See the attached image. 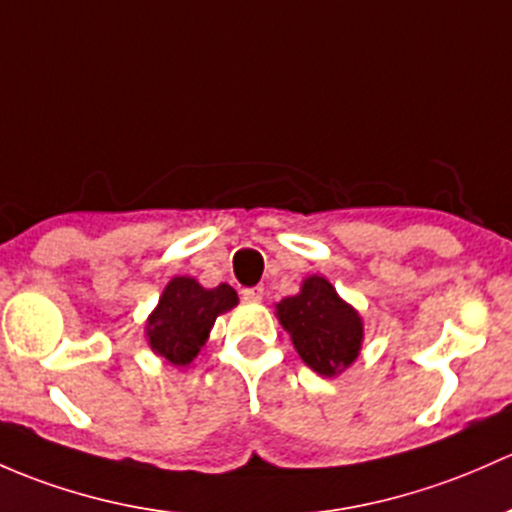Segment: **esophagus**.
Listing matches in <instances>:
<instances>
[{
    "instance_id": "obj_1",
    "label": "esophagus",
    "mask_w": 512,
    "mask_h": 512,
    "mask_svg": "<svg viewBox=\"0 0 512 512\" xmlns=\"http://www.w3.org/2000/svg\"><path fill=\"white\" fill-rule=\"evenodd\" d=\"M242 299L245 301H260L262 297H265V289L262 287H247V289H242Z\"/></svg>"
}]
</instances>
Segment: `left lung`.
<instances>
[{"label": "left lung", "mask_w": 512, "mask_h": 512, "mask_svg": "<svg viewBox=\"0 0 512 512\" xmlns=\"http://www.w3.org/2000/svg\"><path fill=\"white\" fill-rule=\"evenodd\" d=\"M277 314L301 360L319 375L331 378L358 358L363 321L324 277L306 279L297 297L279 301Z\"/></svg>", "instance_id": "left-lung-1"}]
</instances>
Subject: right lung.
I'll return each mask as SVG.
<instances>
[{"mask_svg":"<svg viewBox=\"0 0 512 512\" xmlns=\"http://www.w3.org/2000/svg\"><path fill=\"white\" fill-rule=\"evenodd\" d=\"M238 294L228 284L203 289L196 279L174 277L149 316V346L171 365H188L206 343L215 316L233 309Z\"/></svg>","mask_w":512,"mask_h":512,"instance_id":"1","label":"right lung"}]
</instances>
